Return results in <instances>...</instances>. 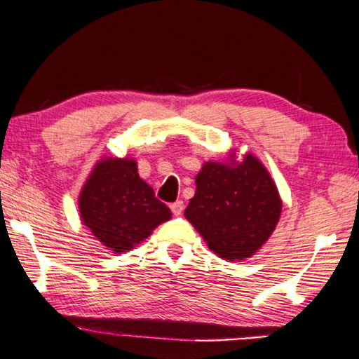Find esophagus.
I'll return each instance as SVG.
<instances>
[{
  "label": "esophagus",
  "instance_id": "1",
  "mask_svg": "<svg viewBox=\"0 0 359 359\" xmlns=\"http://www.w3.org/2000/svg\"><path fill=\"white\" fill-rule=\"evenodd\" d=\"M171 210L175 215V217H179L184 212V201H175L174 204H171Z\"/></svg>",
  "mask_w": 359,
  "mask_h": 359
}]
</instances>
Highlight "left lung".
I'll return each mask as SVG.
<instances>
[{"label": "left lung", "instance_id": "left-lung-1", "mask_svg": "<svg viewBox=\"0 0 359 359\" xmlns=\"http://www.w3.org/2000/svg\"><path fill=\"white\" fill-rule=\"evenodd\" d=\"M281 207L269 171L248 154L233 166L215 161L202 166L185 218L221 259L243 260L269 240Z\"/></svg>", "mask_w": 359, "mask_h": 359}]
</instances>
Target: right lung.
<instances>
[{
    "label": "right lung",
    "mask_w": 359,
    "mask_h": 359,
    "mask_svg": "<svg viewBox=\"0 0 359 359\" xmlns=\"http://www.w3.org/2000/svg\"><path fill=\"white\" fill-rule=\"evenodd\" d=\"M78 205L84 226L114 252L130 251L171 218L169 207L138 175L136 161L127 158L97 163Z\"/></svg>",
    "instance_id": "right-lung-1"
}]
</instances>
